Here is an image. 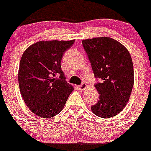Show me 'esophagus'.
Returning a JSON list of instances; mask_svg holds the SVG:
<instances>
[{
  "label": "esophagus",
  "instance_id": "1",
  "mask_svg": "<svg viewBox=\"0 0 151 151\" xmlns=\"http://www.w3.org/2000/svg\"><path fill=\"white\" fill-rule=\"evenodd\" d=\"M87 87H88V85L86 84H81V85L79 86V89L82 90V91H83V90H85Z\"/></svg>",
  "mask_w": 151,
  "mask_h": 151
}]
</instances>
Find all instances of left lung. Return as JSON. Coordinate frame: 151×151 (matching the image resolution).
Segmentation results:
<instances>
[{
    "mask_svg": "<svg viewBox=\"0 0 151 151\" xmlns=\"http://www.w3.org/2000/svg\"><path fill=\"white\" fill-rule=\"evenodd\" d=\"M94 76L101 81L95 85L99 99L91 107L99 117L109 119L125 108L134 84L131 55L113 38L99 37L83 40Z\"/></svg>",
    "mask_w": 151,
    "mask_h": 151,
    "instance_id": "1",
    "label": "left lung"
}]
</instances>
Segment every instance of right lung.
Returning a JSON list of instances; mask_svg holds the SVG:
<instances>
[{
    "instance_id": "add662e5",
    "label": "right lung",
    "mask_w": 151,
    "mask_h": 151,
    "mask_svg": "<svg viewBox=\"0 0 151 151\" xmlns=\"http://www.w3.org/2000/svg\"><path fill=\"white\" fill-rule=\"evenodd\" d=\"M74 42V40L39 41L22 54L18 74L20 93L29 109L41 119L61 112L73 91V86L65 81L61 60Z\"/></svg>"
}]
</instances>
